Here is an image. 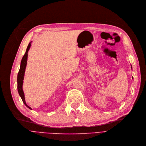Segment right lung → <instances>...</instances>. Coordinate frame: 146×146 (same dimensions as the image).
<instances>
[{
	"instance_id": "1",
	"label": "right lung",
	"mask_w": 146,
	"mask_h": 146,
	"mask_svg": "<svg viewBox=\"0 0 146 146\" xmlns=\"http://www.w3.org/2000/svg\"><path fill=\"white\" fill-rule=\"evenodd\" d=\"M31 46V43H30L27 46L26 52L24 55V56L22 58L21 60V66H20V68H19V71L18 72V77H17V83H18V93L20 96L21 98V99L23 102V103L25 104V105L30 109H31V108L30 107H29L28 106L26 102H25V97H24V93L23 90V80H24V73H25V68H26V66H27V57H28V52H29L30 47Z\"/></svg>"
}]
</instances>
